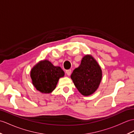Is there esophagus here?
Masks as SVG:
<instances>
[{"label": "esophagus", "instance_id": "obj_1", "mask_svg": "<svg viewBox=\"0 0 134 134\" xmlns=\"http://www.w3.org/2000/svg\"><path fill=\"white\" fill-rule=\"evenodd\" d=\"M66 72L67 74V75L70 76V75H71V70H66Z\"/></svg>", "mask_w": 134, "mask_h": 134}]
</instances>
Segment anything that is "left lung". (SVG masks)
<instances>
[{
  "mask_svg": "<svg viewBox=\"0 0 134 134\" xmlns=\"http://www.w3.org/2000/svg\"><path fill=\"white\" fill-rule=\"evenodd\" d=\"M75 86L83 96H90L97 90L102 79L100 66L91 55L84 56L80 66L71 75Z\"/></svg>",
  "mask_w": 134,
  "mask_h": 134,
  "instance_id": "left-lung-1",
  "label": "left lung"
}]
</instances>
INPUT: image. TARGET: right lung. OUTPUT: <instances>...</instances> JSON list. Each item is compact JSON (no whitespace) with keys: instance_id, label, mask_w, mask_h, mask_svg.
Masks as SVG:
<instances>
[{"instance_id":"add662e5","label":"right lung","mask_w":134,"mask_h":134,"mask_svg":"<svg viewBox=\"0 0 134 134\" xmlns=\"http://www.w3.org/2000/svg\"><path fill=\"white\" fill-rule=\"evenodd\" d=\"M64 72L59 66H55L51 62L45 59L39 61L30 71L32 83L38 91L43 94H49L55 89Z\"/></svg>"}]
</instances>
